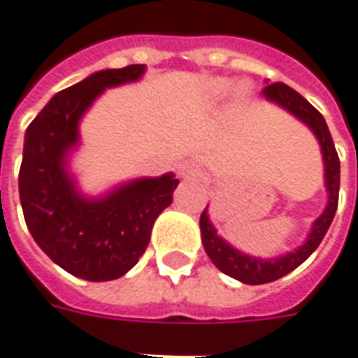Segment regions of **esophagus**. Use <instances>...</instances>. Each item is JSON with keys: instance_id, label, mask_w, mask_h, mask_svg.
Returning a JSON list of instances; mask_svg holds the SVG:
<instances>
[{"instance_id": "34e87169", "label": "esophagus", "mask_w": 358, "mask_h": 358, "mask_svg": "<svg viewBox=\"0 0 358 358\" xmlns=\"http://www.w3.org/2000/svg\"><path fill=\"white\" fill-rule=\"evenodd\" d=\"M177 173L185 177V179H189V177H194V175H200V167L194 164V162H179L177 164Z\"/></svg>"}]
</instances>
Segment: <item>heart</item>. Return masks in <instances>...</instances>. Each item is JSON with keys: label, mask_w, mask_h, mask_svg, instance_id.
I'll return each mask as SVG.
<instances>
[{"label": "heart", "mask_w": 358, "mask_h": 358, "mask_svg": "<svg viewBox=\"0 0 358 358\" xmlns=\"http://www.w3.org/2000/svg\"><path fill=\"white\" fill-rule=\"evenodd\" d=\"M231 86L233 85L229 78H212L206 86V96L210 100H217V98H222V96H225V94L229 92ZM237 94L243 96V94H245V86H239V88H237Z\"/></svg>", "instance_id": "1"}]
</instances>
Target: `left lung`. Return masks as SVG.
Wrapping results in <instances>:
<instances>
[{
  "label": "left lung",
  "mask_w": 358,
  "mask_h": 358,
  "mask_svg": "<svg viewBox=\"0 0 358 358\" xmlns=\"http://www.w3.org/2000/svg\"><path fill=\"white\" fill-rule=\"evenodd\" d=\"M268 102L280 106L285 111H289L293 117H296L301 123H305L316 136L320 144L322 162H324V185L328 192V204L324 208L316 220L306 241L296 247L295 250H289L285 255L273 256V258H260V256H250L247 252H241L239 248L229 245L224 237L217 235V229L208 217V206L200 215V233H202V245L210 260L220 272L227 273L229 278L237 281H243L247 285H262L270 283L293 272L296 266H301L308 256L318 248V245L324 239V235L331 225V220L337 210V196H339V158H337L336 146L331 141V134L326 125V119L314 106L306 102L299 92H295L291 86L283 83H273L268 85L262 90Z\"/></svg>",
  "instance_id": "left-lung-1"
}]
</instances>
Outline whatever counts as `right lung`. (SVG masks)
I'll use <instances>...</instances> for the list:
<instances>
[{"instance_id":"1","label":"right lung","mask_w":358,"mask_h":358,"mask_svg":"<svg viewBox=\"0 0 358 358\" xmlns=\"http://www.w3.org/2000/svg\"><path fill=\"white\" fill-rule=\"evenodd\" d=\"M146 65L92 73L57 92L24 134L19 196L30 235L65 272L88 281L125 275L150 243L152 225L179 185L173 173L127 181L86 196L71 171L80 119L103 90L136 83Z\"/></svg>"}]
</instances>
